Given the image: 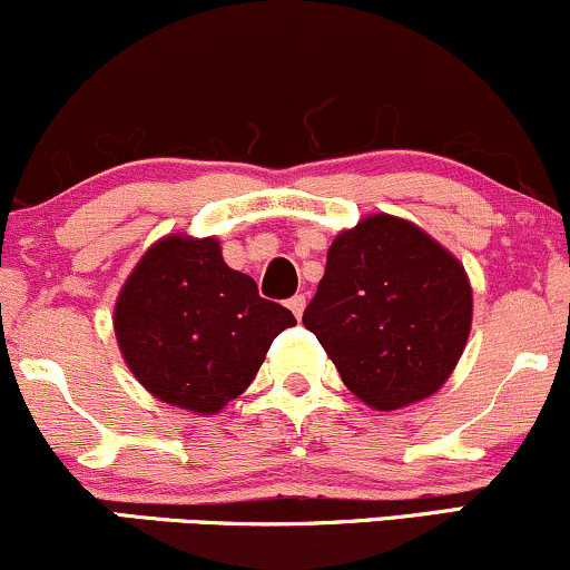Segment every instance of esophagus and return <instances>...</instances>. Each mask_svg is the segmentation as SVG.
Masks as SVG:
<instances>
[{"instance_id": "1", "label": "esophagus", "mask_w": 570, "mask_h": 570, "mask_svg": "<svg viewBox=\"0 0 570 570\" xmlns=\"http://www.w3.org/2000/svg\"><path fill=\"white\" fill-rule=\"evenodd\" d=\"M286 305H289V311L299 318V316H303V311H305V294H294V297Z\"/></svg>"}]
</instances>
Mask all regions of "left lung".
<instances>
[{
    "instance_id": "obj_1",
    "label": "left lung",
    "mask_w": 570,
    "mask_h": 570,
    "mask_svg": "<svg viewBox=\"0 0 570 570\" xmlns=\"http://www.w3.org/2000/svg\"><path fill=\"white\" fill-rule=\"evenodd\" d=\"M303 324L362 402L399 410L442 389L472 330L463 265L410 222L375 214L340 233Z\"/></svg>"
}]
</instances>
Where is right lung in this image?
<instances>
[{"mask_svg":"<svg viewBox=\"0 0 570 570\" xmlns=\"http://www.w3.org/2000/svg\"><path fill=\"white\" fill-rule=\"evenodd\" d=\"M294 324L292 311L225 265L214 238L158 240L115 305L130 372L160 402L203 415L244 394L273 340Z\"/></svg>","mask_w":570,"mask_h":570,"instance_id":"right-lung-1","label":"right lung"}]
</instances>
